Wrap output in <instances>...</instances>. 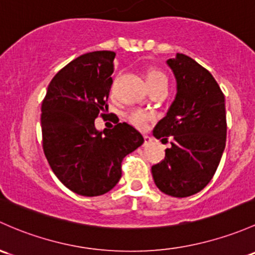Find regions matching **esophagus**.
Masks as SVG:
<instances>
[{
	"mask_svg": "<svg viewBox=\"0 0 255 255\" xmlns=\"http://www.w3.org/2000/svg\"><path fill=\"white\" fill-rule=\"evenodd\" d=\"M151 143V138L148 135H144V146H148Z\"/></svg>",
	"mask_w": 255,
	"mask_h": 255,
	"instance_id": "obj_1",
	"label": "esophagus"
}]
</instances>
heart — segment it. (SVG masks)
Instances as JSON below:
<instances>
[{"instance_id": "b5f03b06", "label": "heart", "mask_w": 255, "mask_h": 255, "mask_svg": "<svg viewBox=\"0 0 255 255\" xmlns=\"http://www.w3.org/2000/svg\"><path fill=\"white\" fill-rule=\"evenodd\" d=\"M145 82L148 84L149 89L156 87H165L167 88V78L165 73L157 68H149L145 71ZM126 119L129 121L133 126L138 128H145L149 122L154 120V116L149 112L141 111V110H133L126 115Z\"/></svg>"}]
</instances>
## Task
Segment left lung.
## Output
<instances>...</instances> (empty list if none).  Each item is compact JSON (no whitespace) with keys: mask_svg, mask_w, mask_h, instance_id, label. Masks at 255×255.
<instances>
[{"mask_svg":"<svg viewBox=\"0 0 255 255\" xmlns=\"http://www.w3.org/2000/svg\"><path fill=\"white\" fill-rule=\"evenodd\" d=\"M177 79V96L152 134L171 139L165 160L151 167L157 188L186 198L213 179L226 145L225 96L210 72L183 53L167 60Z\"/></svg>","mask_w":255,"mask_h":255,"instance_id":"1","label":"left lung"}]
</instances>
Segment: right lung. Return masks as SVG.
Wrapping results in <instances>:
<instances>
[{
	"label": "right lung",
	"mask_w": 255,
	"mask_h": 255,
	"mask_svg": "<svg viewBox=\"0 0 255 255\" xmlns=\"http://www.w3.org/2000/svg\"><path fill=\"white\" fill-rule=\"evenodd\" d=\"M114 51L79 56L53 77L41 104L42 149L57 178L72 192L96 197L122 176V160L144 143L128 123L99 132L114 73Z\"/></svg>",
	"instance_id": "1"
}]
</instances>
